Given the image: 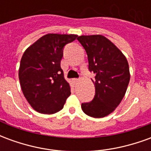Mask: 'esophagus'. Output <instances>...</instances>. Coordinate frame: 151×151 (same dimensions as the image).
Listing matches in <instances>:
<instances>
[{
	"instance_id": "esophagus-1",
	"label": "esophagus",
	"mask_w": 151,
	"mask_h": 151,
	"mask_svg": "<svg viewBox=\"0 0 151 151\" xmlns=\"http://www.w3.org/2000/svg\"><path fill=\"white\" fill-rule=\"evenodd\" d=\"M72 82H73V84H76L77 82H78V78H73Z\"/></svg>"
}]
</instances>
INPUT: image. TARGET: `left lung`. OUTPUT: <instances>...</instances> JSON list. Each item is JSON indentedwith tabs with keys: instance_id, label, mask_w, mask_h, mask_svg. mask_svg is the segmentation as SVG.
Wrapping results in <instances>:
<instances>
[{
	"instance_id": "1",
	"label": "left lung",
	"mask_w": 151,
	"mask_h": 151,
	"mask_svg": "<svg viewBox=\"0 0 151 151\" xmlns=\"http://www.w3.org/2000/svg\"><path fill=\"white\" fill-rule=\"evenodd\" d=\"M85 48L91 79L95 87L93 100L82 104L89 116L101 118L117 108L125 95L130 80L129 67L125 56L113 43L101 35L78 37Z\"/></svg>"
}]
</instances>
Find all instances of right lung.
Listing matches in <instances>:
<instances>
[{
    "label": "right lung",
    "mask_w": 151,
    "mask_h": 151,
    "mask_svg": "<svg viewBox=\"0 0 151 151\" xmlns=\"http://www.w3.org/2000/svg\"><path fill=\"white\" fill-rule=\"evenodd\" d=\"M77 37V35H45L22 56L18 71L22 91L38 112L53 114L60 111L71 94L60 60L64 47Z\"/></svg>",
    "instance_id": "add662e5"
}]
</instances>
